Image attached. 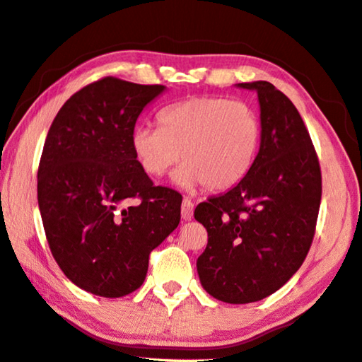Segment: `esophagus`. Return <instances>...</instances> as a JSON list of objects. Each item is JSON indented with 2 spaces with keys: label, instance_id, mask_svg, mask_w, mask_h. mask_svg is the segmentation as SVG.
<instances>
[{
  "label": "esophagus",
  "instance_id": "1",
  "mask_svg": "<svg viewBox=\"0 0 362 362\" xmlns=\"http://www.w3.org/2000/svg\"><path fill=\"white\" fill-rule=\"evenodd\" d=\"M193 217V201L188 198H183L182 201V218L192 220Z\"/></svg>",
  "mask_w": 362,
  "mask_h": 362
}]
</instances>
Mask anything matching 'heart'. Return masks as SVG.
Instances as JSON below:
<instances>
[{"label": "heart", "instance_id": "1", "mask_svg": "<svg viewBox=\"0 0 362 362\" xmlns=\"http://www.w3.org/2000/svg\"><path fill=\"white\" fill-rule=\"evenodd\" d=\"M159 126L139 124L131 145L150 177H163L175 163L174 182L187 189L203 185L222 192L240 183L259 153L262 126L255 110L226 97H193L159 112Z\"/></svg>", "mask_w": 362, "mask_h": 362}]
</instances>
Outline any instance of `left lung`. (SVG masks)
<instances>
[{
	"instance_id": "8db88e82",
	"label": "left lung",
	"mask_w": 362,
	"mask_h": 362,
	"mask_svg": "<svg viewBox=\"0 0 362 362\" xmlns=\"http://www.w3.org/2000/svg\"><path fill=\"white\" fill-rule=\"evenodd\" d=\"M260 105V150L249 174L196 206L207 230L198 257L201 286L226 303L272 296L302 267L321 204V169L293 103L268 81L240 83Z\"/></svg>"
}]
</instances>
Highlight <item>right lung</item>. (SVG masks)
Masks as SVG:
<instances>
[{
    "label": "right lung",
    "mask_w": 362,
    "mask_h": 362,
    "mask_svg": "<svg viewBox=\"0 0 362 362\" xmlns=\"http://www.w3.org/2000/svg\"><path fill=\"white\" fill-rule=\"evenodd\" d=\"M164 89L102 78L73 94L47 132L38 168L47 243L65 276L94 296L139 289L150 252L180 222L182 196L153 185L131 145L139 115Z\"/></svg>",
    "instance_id": "add662e5"
}]
</instances>
